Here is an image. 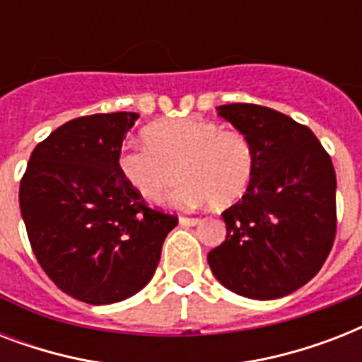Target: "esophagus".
I'll return each mask as SVG.
<instances>
[{
	"instance_id": "34e87169",
	"label": "esophagus",
	"mask_w": 362,
	"mask_h": 362,
	"mask_svg": "<svg viewBox=\"0 0 362 362\" xmlns=\"http://www.w3.org/2000/svg\"><path fill=\"white\" fill-rule=\"evenodd\" d=\"M178 221H180V226H197L199 221V218H187V216H180V218H178Z\"/></svg>"
}]
</instances>
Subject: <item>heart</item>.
<instances>
[{"mask_svg":"<svg viewBox=\"0 0 362 362\" xmlns=\"http://www.w3.org/2000/svg\"><path fill=\"white\" fill-rule=\"evenodd\" d=\"M146 146H124L116 165L142 199L159 203L180 175L176 201L227 209L252 182L255 153L242 131L203 118L159 120L142 129Z\"/></svg>","mask_w":362,"mask_h":362,"instance_id":"1","label":"heart"}]
</instances>
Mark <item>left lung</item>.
Masks as SVG:
<instances>
[{
  "instance_id": "1",
  "label": "left lung",
  "mask_w": 362,
  "mask_h": 362,
  "mask_svg": "<svg viewBox=\"0 0 362 362\" xmlns=\"http://www.w3.org/2000/svg\"><path fill=\"white\" fill-rule=\"evenodd\" d=\"M250 139L255 169L246 193L221 212L227 237L209 252L212 274L237 295L286 297L308 284L337 237V175L310 127L252 103L218 107Z\"/></svg>"
}]
</instances>
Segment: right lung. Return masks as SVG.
Masks as SVG:
<instances>
[{
	"instance_id": "obj_1",
	"label": "right lung",
	"mask_w": 362,
	"mask_h": 362,
	"mask_svg": "<svg viewBox=\"0 0 362 362\" xmlns=\"http://www.w3.org/2000/svg\"><path fill=\"white\" fill-rule=\"evenodd\" d=\"M139 115L81 116L31 152L20 212L47 276L76 300L112 304L152 280L178 216L150 209L116 158Z\"/></svg>"
}]
</instances>
